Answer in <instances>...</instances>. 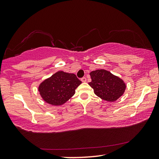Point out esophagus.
<instances>
[{"mask_svg":"<svg viewBox=\"0 0 159 159\" xmlns=\"http://www.w3.org/2000/svg\"><path fill=\"white\" fill-rule=\"evenodd\" d=\"M86 80H87V79H86V77H83L82 79H81V81L82 82H86Z\"/></svg>","mask_w":159,"mask_h":159,"instance_id":"1","label":"esophagus"}]
</instances>
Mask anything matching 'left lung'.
Returning a JSON list of instances; mask_svg holds the SVG:
<instances>
[{
    "label": "left lung",
    "instance_id": "left-lung-1",
    "mask_svg": "<svg viewBox=\"0 0 159 159\" xmlns=\"http://www.w3.org/2000/svg\"><path fill=\"white\" fill-rule=\"evenodd\" d=\"M92 82L89 85L94 93L102 100L114 102L122 96L126 85L119 77L113 75L109 71L98 70L90 73Z\"/></svg>",
    "mask_w": 159,
    "mask_h": 159
}]
</instances>
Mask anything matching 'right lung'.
<instances>
[{"instance_id": "obj_1", "label": "right lung", "mask_w": 159, "mask_h": 159, "mask_svg": "<svg viewBox=\"0 0 159 159\" xmlns=\"http://www.w3.org/2000/svg\"><path fill=\"white\" fill-rule=\"evenodd\" d=\"M81 83L75 74L60 71L40 84L39 92L47 103L61 105L75 93Z\"/></svg>"}]
</instances>
